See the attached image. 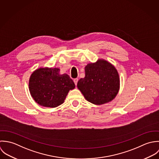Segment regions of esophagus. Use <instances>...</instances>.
I'll list each match as a JSON object with an SVG mask.
<instances>
[{
    "mask_svg": "<svg viewBox=\"0 0 159 159\" xmlns=\"http://www.w3.org/2000/svg\"><path fill=\"white\" fill-rule=\"evenodd\" d=\"M77 82H78V79H77V78H75V79H74V84H75V85H77Z\"/></svg>",
    "mask_w": 159,
    "mask_h": 159,
    "instance_id": "34e87169",
    "label": "esophagus"
}]
</instances>
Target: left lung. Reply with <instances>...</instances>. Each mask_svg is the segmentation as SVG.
I'll return each mask as SVG.
<instances>
[{
  "label": "left lung",
  "instance_id": "left-lung-1",
  "mask_svg": "<svg viewBox=\"0 0 159 159\" xmlns=\"http://www.w3.org/2000/svg\"><path fill=\"white\" fill-rule=\"evenodd\" d=\"M85 76L77 83V88L89 102L101 105L111 101L120 88L118 72L112 64L104 60L88 64Z\"/></svg>",
  "mask_w": 159,
  "mask_h": 159
}]
</instances>
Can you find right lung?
<instances>
[{
  "label": "right lung",
  "mask_w": 159,
  "mask_h": 159,
  "mask_svg": "<svg viewBox=\"0 0 159 159\" xmlns=\"http://www.w3.org/2000/svg\"><path fill=\"white\" fill-rule=\"evenodd\" d=\"M60 69L39 68L33 72L29 82L30 93L39 105L56 107L63 104L70 90L75 84L70 77L59 74Z\"/></svg>",
  "instance_id": "1"
}]
</instances>
